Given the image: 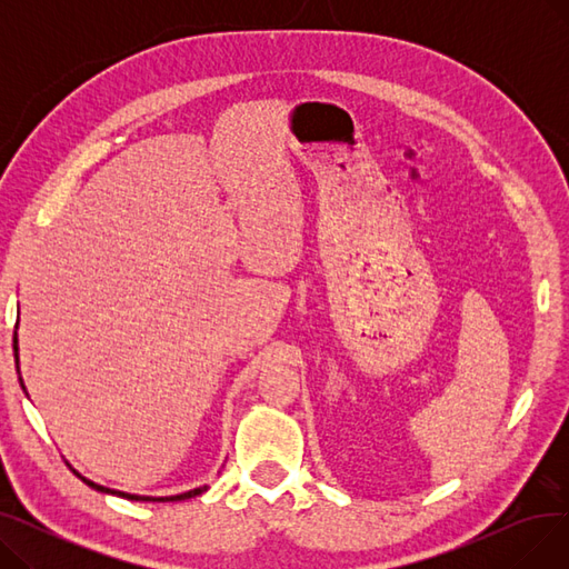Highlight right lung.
Masks as SVG:
<instances>
[{"mask_svg": "<svg viewBox=\"0 0 569 569\" xmlns=\"http://www.w3.org/2000/svg\"><path fill=\"white\" fill-rule=\"evenodd\" d=\"M18 327V325H16ZM13 355H16V369H18V380H20V387L24 390V385H22V378H20V357H18V335L13 337ZM27 395V392H24ZM73 470V468H71ZM73 475L76 477H80V480L87 485V487H92L94 491H101V493H112V496H119V498H127V500H140V502H174V500H187V498H196V496H200L202 491H207L209 487L204 485V487H198V489H191V491H184V493H177V496H138V493H127V491H117V489H108V487H101V485H97V482H92V480H87V477H82L78 470H73Z\"/></svg>", "mask_w": 569, "mask_h": 569, "instance_id": "obj_1", "label": "right lung"}]
</instances>
